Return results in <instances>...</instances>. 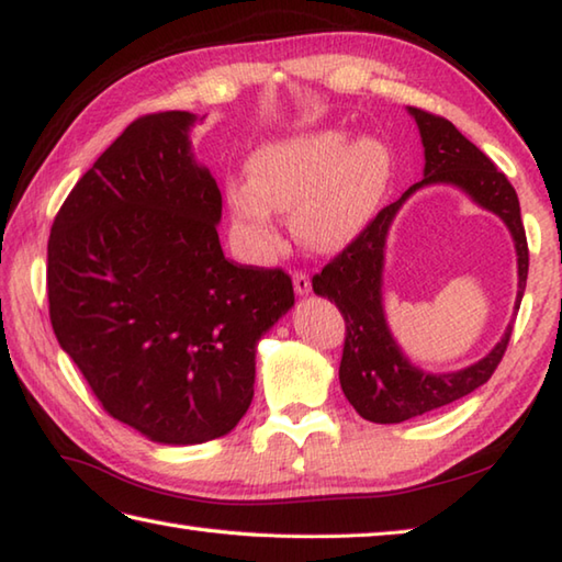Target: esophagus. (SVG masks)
Wrapping results in <instances>:
<instances>
[{"mask_svg": "<svg viewBox=\"0 0 562 562\" xmlns=\"http://www.w3.org/2000/svg\"><path fill=\"white\" fill-rule=\"evenodd\" d=\"M293 289L295 293H311V277L305 271H293Z\"/></svg>", "mask_w": 562, "mask_h": 562, "instance_id": "obj_1", "label": "esophagus"}]
</instances>
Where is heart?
<instances>
[{"label": "heart", "instance_id": "b5f03b06", "mask_svg": "<svg viewBox=\"0 0 562 562\" xmlns=\"http://www.w3.org/2000/svg\"><path fill=\"white\" fill-rule=\"evenodd\" d=\"M249 183H229L237 232L254 254L277 247L271 210L289 213L295 237L315 251H335L362 232L384 200L394 156L389 146L345 132H313L263 146L249 158Z\"/></svg>", "mask_w": 562, "mask_h": 562}]
</instances>
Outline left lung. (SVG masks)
Here are the masks:
<instances>
[{"instance_id": "1", "label": "left lung", "mask_w": 562, "mask_h": 562, "mask_svg": "<svg viewBox=\"0 0 562 562\" xmlns=\"http://www.w3.org/2000/svg\"><path fill=\"white\" fill-rule=\"evenodd\" d=\"M426 149L423 181L411 186L396 203L381 207L372 222L313 277V291L335 301L345 317L340 384L359 416L372 423H404L452 404L490 381L512 340V325L490 355L462 372L428 374L401 355L381 311V267L391 220L404 200L423 186L452 183L474 203L499 215L512 229L518 254V295L521 305L528 277V241L516 190L492 158L454 130L446 116L408 108Z\"/></svg>"}]
</instances>
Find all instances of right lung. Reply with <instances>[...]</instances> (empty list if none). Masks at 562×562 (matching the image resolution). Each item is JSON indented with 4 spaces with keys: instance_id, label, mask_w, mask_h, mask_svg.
Masks as SVG:
<instances>
[{
    "instance_id": "add662e5",
    "label": "right lung",
    "mask_w": 562,
    "mask_h": 562,
    "mask_svg": "<svg viewBox=\"0 0 562 562\" xmlns=\"http://www.w3.org/2000/svg\"><path fill=\"white\" fill-rule=\"evenodd\" d=\"M190 112L134 120L70 190L48 237V315L112 418L166 446L227 436L259 337L293 305L283 269L225 259L222 193Z\"/></svg>"
}]
</instances>
